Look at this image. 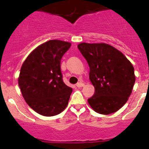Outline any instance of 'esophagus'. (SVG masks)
<instances>
[{
    "instance_id": "obj_1",
    "label": "esophagus",
    "mask_w": 149,
    "mask_h": 149,
    "mask_svg": "<svg viewBox=\"0 0 149 149\" xmlns=\"http://www.w3.org/2000/svg\"><path fill=\"white\" fill-rule=\"evenodd\" d=\"M84 85V83H82V82H79L76 84V87H82Z\"/></svg>"
}]
</instances>
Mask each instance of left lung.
<instances>
[{
  "mask_svg": "<svg viewBox=\"0 0 149 149\" xmlns=\"http://www.w3.org/2000/svg\"><path fill=\"white\" fill-rule=\"evenodd\" d=\"M78 48L90 67L95 93L88 103L95 112L114 113L126 103L134 82V67L118 50L106 43L82 42Z\"/></svg>",
  "mask_w": 149,
  "mask_h": 149,
  "instance_id": "obj_1",
  "label": "left lung"
}]
</instances>
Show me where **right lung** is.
Instances as JSON below:
<instances>
[{
	"label": "right lung",
	"instance_id": "obj_1",
	"mask_svg": "<svg viewBox=\"0 0 149 149\" xmlns=\"http://www.w3.org/2000/svg\"><path fill=\"white\" fill-rule=\"evenodd\" d=\"M71 43L49 40L31 53L20 69L18 84L28 105L44 116H54L66 108L73 89L62 80V57Z\"/></svg>",
	"mask_w": 149,
	"mask_h": 149
}]
</instances>
